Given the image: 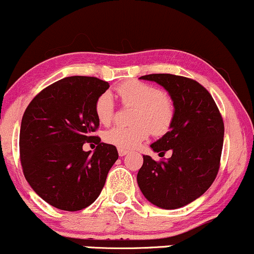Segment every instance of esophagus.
Here are the masks:
<instances>
[{"label":"esophagus","mask_w":254,"mask_h":254,"mask_svg":"<svg viewBox=\"0 0 254 254\" xmlns=\"http://www.w3.org/2000/svg\"><path fill=\"white\" fill-rule=\"evenodd\" d=\"M127 152H129V151H127V150H124V149H118V155H119V156H125V155H127Z\"/></svg>","instance_id":"1"}]
</instances>
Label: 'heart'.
<instances>
[{"instance_id": "1", "label": "heart", "mask_w": 254, "mask_h": 254, "mask_svg": "<svg viewBox=\"0 0 254 254\" xmlns=\"http://www.w3.org/2000/svg\"><path fill=\"white\" fill-rule=\"evenodd\" d=\"M122 102L136 105L132 127H114L104 132L103 138L110 145L131 150L148 138L149 133L162 136L172 127L175 109L172 100L156 86L131 80L123 82L117 88ZM94 114L102 124H110L115 116V104L110 92L97 98Z\"/></svg>"}]
</instances>
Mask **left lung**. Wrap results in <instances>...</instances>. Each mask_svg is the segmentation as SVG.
Segmentation results:
<instances>
[{
	"mask_svg": "<svg viewBox=\"0 0 254 254\" xmlns=\"http://www.w3.org/2000/svg\"><path fill=\"white\" fill-rule=\"evenodd\" d=\"M139 79L164 87L175 116L169 131L150 145L160 157L168 150L172 157L156 162L144 155L137 183L155 206L181 208L200 197L215 180L224 144V122L208 91L193 79L167 73Z\"/></svg>",
	"mask_w": 254,
	"mask_h": 254,
	"instance_id": "8db88e82",
	"label": "left lung"
}]
</instances>
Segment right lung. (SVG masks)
Listing matches in <instances>:
<instances>
[{
  "instance_id": "1",
  "label": "right lung",
  "mask_w": 254,
  "mask_h": 254,
  "mask_svg": "<svg viewBox=\"0 0 254 254\" xmlns=\"http://www.w3.org/2000/svg\"><path fill=\"white\" fill-rule=\"evenodd\" d=\"M109 87L94 77H67L42 90L24 111L20 129L24 177L58 209L75 212L93 203L118 160L115 145L92 136L99 127L94 104ZM90 140L98 144L93 153L82 150Z\"/></svg>"
}]
</instances>
